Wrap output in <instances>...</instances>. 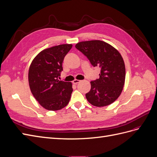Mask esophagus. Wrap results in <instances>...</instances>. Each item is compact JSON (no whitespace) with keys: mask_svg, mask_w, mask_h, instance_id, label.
<instances>
[{"mask_svg":"<svg viewBox=\"0 0 157 157\" xmlns=\"http://www.w3.org/2000/svg\"><path fill=\"white\" fill-rule=\"evenodd\" d=\"M79 82H80V80H74L73 81V83L74 84H77L78 83H79Z\"/></svg>","mask_w":157,"mask_h":157,"instance_id":"obj_1","label":"esophagus"}]
</instances>
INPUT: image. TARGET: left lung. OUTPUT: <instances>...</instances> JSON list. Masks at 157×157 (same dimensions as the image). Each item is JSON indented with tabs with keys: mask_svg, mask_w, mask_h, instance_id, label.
<instances>
[{
	"mask_svg": "<svg viewBox=\"0 0 157 157\" xmlns=\"http://www.w3.org/2000/svg\"><path fill=\"white\" fill-rule=\"evenodd\" d=\"M75 48L94 67L101 69L99 78L90 82L87 100L96 107L110 105L119 97L124 84L125 65L121 55L110 44L98 40L78 42Z\"/></svg>",
	"mask_w": 157,
	"mask_h": 157,
	"instance_id": "1",
	"label": "left lung"
}]
</instances>
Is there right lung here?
Listing matches in <instances>:
<instances>
[{"instance_id":"add662e5","label":"right lung","mask_w":157,"mask_h":157,"mask_svg":"<svg viewBox=\"0 0 157 157\" xmlns=\"http://www.w3.org/2000/svg\"><path fill=\"white\" fill-rule=\"evenodd\" d=\"M72 44H61L42 50L33 59L29 71L31 91L47 110L57 111L67 105L73 92L72 84L59 80L65 56Z\"/></svg>"}]
</instances>
